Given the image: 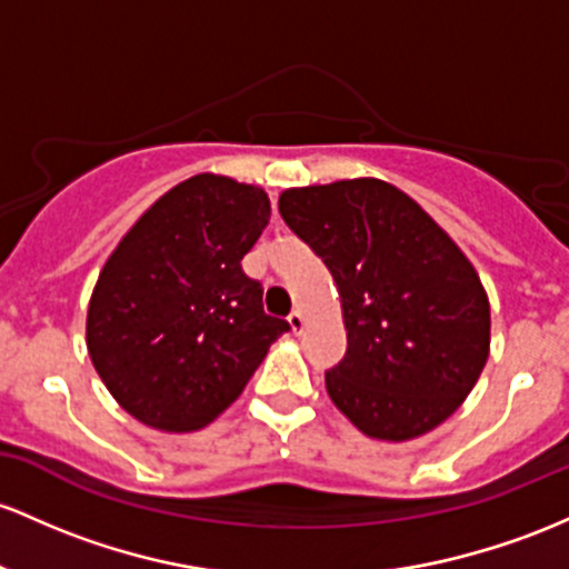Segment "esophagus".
<instances>
[{"mask_svg": "<svg viewBox=\"0 0 569 569\" xmlns=\"http://www.w3.org/2000/svg\"><path fill=\"white\" fill-rule=\"evenodd\" d=\"M289 327H291V332L295 335H299L305 329V313L302 310H291V316H289Z\"/></svg>", "mask_w": 569, "mask_h": 569, "instance_id": "esophagus-1", "label": "esophagus"}]
</instances>
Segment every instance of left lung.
<instances>
[{
    "label": "left lung",
    "instance_id": "8db88e82",
    "mask_svg": "<svg viewBox=\"0 0 569 569\" xmlns=\"http://www.w3.org/2000/svg\"><path fill=\"white\" fill-rule=\"evenodd\" d=\"M278 210L332 272L346 359L327 391L359 432L405 442L451 418L489 359L491 310L465 251L378 178L286 189Z\"/></svg>",
    "mask_w": 569,
    "mask_h": 569
}]
</instances>
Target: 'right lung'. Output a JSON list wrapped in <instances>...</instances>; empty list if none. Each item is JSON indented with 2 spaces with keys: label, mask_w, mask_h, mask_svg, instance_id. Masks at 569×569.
Wrapping results in <instances>:
<instances>
[{
  "label": "right lung",
  "mask_w": 569,
  "mask_h": 569,
  "mask_svg": "<svg viewBox=\"0 0 569 569\" xmlns=\"http://www.w3.org/2000/svg\"><path fill=\"white\" fill-rule=\"evenodd\" d=\"M270 221L261 186L199 172L172 186L108 256L86 346L108 391L159 432H193L242 395L280 335L242 256Z\"/></svg>",
  "instance_id": "obj_1"
}]
</instances>
